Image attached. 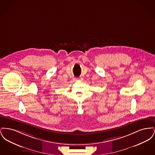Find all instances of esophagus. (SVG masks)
Instances as JSON below:
<instances>
[{"mask_svg": "<svg viewBox=\"0 0 155 155\" xmlns=\"http://www.w3.org/2000/svg\"><path fill=\"white\" fill-rule=\"evenodd\" d=\"M76 80H81V77H80V78H76Z\"/></svg>", "mask_w": 155, "mask_h": 155, "instance_id": "obj_1", "label": "esophagus"}]
</instances>
